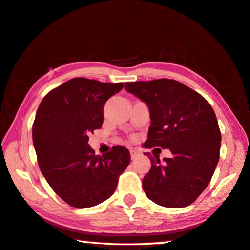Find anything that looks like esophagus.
Listing matches in <instances>:
<instances>
[{"label": "esophagus", "mask_w": 250, "mask_h": 250, "mask_svg": "<svg viewBox=\"0 0 250 250\" xmlns=\"http://www.w3.org/2000/svg\"><path fill=\"white\" fill-rule=\"evenodd\" d=\"M139 156V151H137L136 149H131L130 150V157H131V159H136V158Z\"/></svg>", "instance_id": "1"}]
</instances>
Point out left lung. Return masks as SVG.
Returning <instances> with one entry per match:
<instances>
[{"label": "left lung", "instance_id": "obj_1", "mask_svg": "<svg viewBox=\"0 0 250 250\" xmlns=\"http://www.w3.org/2000/svg\"><path fill=\"white\" fill-rule=\"evenodd\" d=\"M125 89L148 105L151 125L146 148L169 149L171 158H150L142 179L146 197L168 208L191 205L204 191L219 160L221 134L215 111L196 91L176 80L125 83ZM149 156V154H148Z\"/></svg>", "mask_w": 250, "mask_h": 250}]
</instances>
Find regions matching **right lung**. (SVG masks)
Here are the masks:
<instances>
[{"label": "right lung", "instance_id": "right-lung-1", "mask_svg": "<svg viewBox=\"0 0 250 250\" xmlns=\"http://www.w3.org/2000/svg\"><path fill=\"white\" fill-rule=\"evenodd\" d=\"M122 88L124 83L74 78L50 91L39 105L32 126L39 167L72 207H93L110 198L131 160L125 146L97 156L88 145V134L104 124L106 100Z\"/></svg>", "mask_w": 250, "mask_h": 250}]
</instances>
